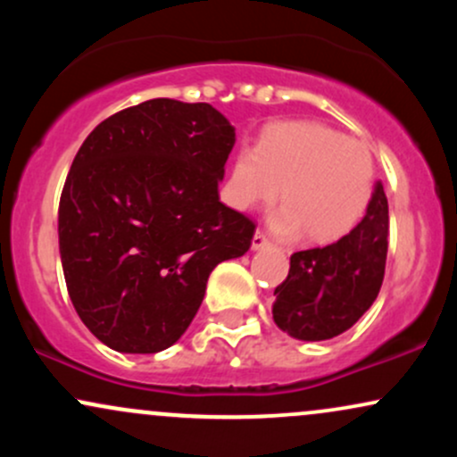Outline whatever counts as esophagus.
<instances>
[{"label": "esophagus", "mask_w": 457, "mask_h": 457, "mask_svg": "<svg viewBox=\"0 0 457 457\" xmlns=\"http://www.w3.org/2000/svg\"><path fill=\"white\" fill-rule=\"evenodd\" d=\"M270 245V240L266 238V234L262 232V229H258V232L253 234V240H251V246H253V249H262V246H269Z\"/></svg>", "instance_id": "obj_1"}]
</instances>
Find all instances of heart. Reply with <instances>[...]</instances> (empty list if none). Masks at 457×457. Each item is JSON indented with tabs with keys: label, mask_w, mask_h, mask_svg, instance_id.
I'll list each match as a JSON object with an SVG mask.
<instances>
[{
	"label": "heart",
	"mask_w": 457,
	"mask_h": 457,
	"mask_svg": "<svg viewBox=\"0 0 457 457\" xmlns=\"http://www.w3.org/2000/svg\"><path fill=\"white\" fill-rule=\"evenodd\" d=\"M286 206L270 217L277 234L305 232L312 243H335L363 217L374 191V161L361 141L316 122H281L262 133L255 150H240L223 195L238 211Z\"/></svg>",
	"instance_id": "obj_1"
}]
</instances>
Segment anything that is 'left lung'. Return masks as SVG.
I'll list each match as a JSON object with an SVG mask.
<instances>
[{
	"mask_svg": "<svg viewBox=\"0 0 457 457\" xmlns=\"http://www.w3.org/2000/svg\"><path fill=\"white\" fill-rule=\"evenodd\" d=\"M389 204L378 182L367 212L337 243L296 251L290 272L275 287L272 320L303 342L333 339L348 330L378 296L389 249Z\"/></svg>",
	"mask_w": 457,
	"mask_h": 457,
	"instance_id": "left-lung-1",
	"label": "left lung"
}]
</instances>
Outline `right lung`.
I'll use <instances>...</instances> for the list:
<instances>
[{
  "instance_id": "obj_1",
  "label": "right lung",
  "mask_w": 457,
  "mask_h": 457,
  "mask_svg": "<svg viewBox=\"0 0 457 457\" xmlns=\"http://www.w3.org/2000/svg\"><path fill=\"white\" fill-rule=\"evenodd\" d=\"M236 133L208 103L152 98L87 135L60 197L68 295L118 353L170 348L212 269L249 251L255 223L219 199Z\"/></svg>"
}]
</instances>
